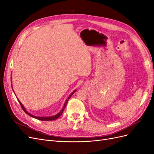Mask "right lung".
Listing matches in <instances>:
<instances>
[{"instance_id":"1","label":"right lung","mask_w":154,"mask_h":154,"mask_svg":"<svg viewBox=\"0 0 154 154\" xmlns=\"http://www.w3.org/2000/svg\"><path fill=\"white\" fill-rule=\"evenodd\" d=\"M76 92V91H74L72 94L69 96V97H68V99L66 100V103H65V104H64V105H63V109H62V110L60 112L58 113V114H57V115H55V116H51V117H36V116H33V115H32V114H30L29 113H28V112H27V111L26 110V109H25V108L24 106H23V105H22V103H20V102L19 101V103H20V106H21V107L22 108V109H23V110H24L25 112L26 113V114H28L29 116H31V117H32V118H35V119H39V120H41V121H53V120H55V119H57V118H58L60 116H61L62 114V113H63V110H64V109H65V107H66V105H67V102H68V100L70 99V97H71V96L74 94V92Z\"/></svg>"}]
</instances>
